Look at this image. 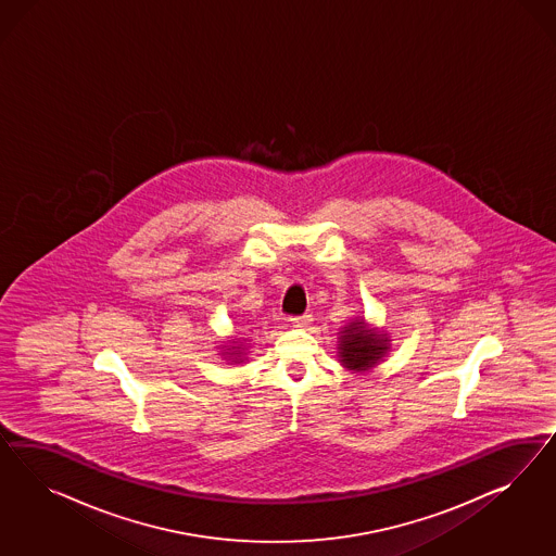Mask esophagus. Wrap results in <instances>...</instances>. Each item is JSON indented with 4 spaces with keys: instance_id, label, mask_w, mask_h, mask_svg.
<instances>
[{
    "instance_id": "esophagus-1",
    "label": "esophagus",
    "mask_w": 556,
    "mask_h": 556,
    "mask_svg": "<svg viewBox=\"0 0 556 556\" xmlns=\"http://www.w3.org/2000/svg\"><path fill=\"white\" fill-rule=\"evenodd\" d=\"M289 321H291L295 328H305V326L312 324V316H309V314H303V316H298V318H289Z\"/></svg>"
}]
</instances>
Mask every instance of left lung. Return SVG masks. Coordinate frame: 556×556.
<instances>
[{
    "label": "left lung",
    "instance_id": "obj_1",
    "mask_svg": "<svg viewBox=\"0 0 556 556\" xmlns=\"http://www.w3.org/2000/svg\"><path fill=\"white\" fill-rule=\"evenodd\" d=\"M391 349L388 332L372 328L365 318H354L338 332V361L344 369L354 372L377 367Z\"/></svg>",
    "mask_w": 556,
    "mask_h": 556
}]
</instances>
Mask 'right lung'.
<instances>
[{"mask_svg": "<svg viewBox=\"0 0 556 556\" xmlns=\"http://www.w3.org/2000/svg\"><path fill=\"white\" fill-rule=\"evenodd\" d=\"M222 358L230 361L232 365H240L247 361V349H244V338H230L226 344H222Z\"/></svg>", "mask_w": 556, "mask_h": 556, "instance_id": "add662e5", "label": "right lung"}]
</instances>
